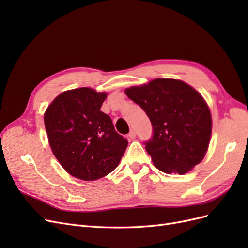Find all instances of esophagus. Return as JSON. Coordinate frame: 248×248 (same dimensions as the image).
I'll return each mask as SVG.
<instances>
[{"mask_svg": "<svg viewBox=\"0 0 248 248\" xmlns=\"http://www.w3.org/2000/svg\"><path fill=\"white\" fill-rule=\"evenodd\" d=\"M128 138L129 139H134V138H136V131L130 130V132L128 133Z\"/></svg>", "mask_w": 248, "mask_h": 248, "instance_id": "34e87169", "label": "esophagus"}]
</instances>
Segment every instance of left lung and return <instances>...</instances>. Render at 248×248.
I'll return each mask as SVG.
<instances>
[{
  "label": "left lung",
  "mask_w": 248,
  "mask_h": 248,
  "mask_svg": "<svg viewBox=\"0 0 248 248\" xmlns=\"http://www.w3.org/2000/svg\"><path fill=\"white\" fill-rule=\"evenodd\" d=\"M125 93L152 123L153 136L144 144L157 169L183 175L202 160L212 119L199 92L182 80L156 78L126 89Z\"/></svg>",
  "instance_id": "left-lung-1"
}]
</instances>
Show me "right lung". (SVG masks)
<instances>
[{
    "label": "right lung",
    "instance_id": "1",
    "mask_svg": "<svg viewBox=\"0 0 248 248\" xmlns=\"http://www.w3.org/2000/svg\"><path fill=\"white\" fill-rule=\"evenodd\" d=\"M107 96L86 87L69 90L56 97L44 114L52 153L67 172L85 181L114 170L128 145L100 110Z\"/></svg>",
    "mask_w": 248,
    "mask_h": 248
}]
</instances>
